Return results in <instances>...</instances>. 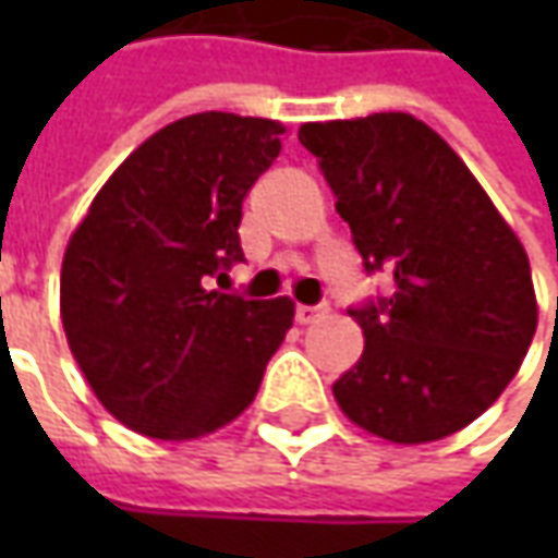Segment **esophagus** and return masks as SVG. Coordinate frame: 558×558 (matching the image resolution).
I'll list each match as a JSON object with an SVG mask.
<instances>
[{
	"mask_svg": "<svg viewBox=\"0 0 558 558\" xmlns=\"http://www.w3.org/2000/svg\"><path fill=\"white\" fill-rule=\"evenodd\" d=\"M323 307H307V304H298V311H294V319L301 323V326H311L316 319H323Z\"/></svg>",
	"mask_w": 558,
	"mask_h": 558,
	"instance_id": "obj_1",
	"label": "esophagus"
}]
</instances>
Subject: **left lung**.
<instances>
[{
	"mask_svg": "<svg viewBox=\"0 0 558 558\" xmlns=\"http://www.w3.org/2000/svg\"><path fill=\"white\" fill-rule=\"evenodd\" d=\"M298 140L332 185L363 267L395 272L391 298L351 311L366 344L332 385L341 413L391 444L460 432L504 395L537 329L519 235L413 114L304 123Z\"/></svg>",
	"mask_w": 558,
	"mask_h": 558,
	"instance_id": "8db88e82",
	"label": "left lung"
}]
</instances>
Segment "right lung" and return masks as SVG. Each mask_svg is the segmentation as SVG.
<instances>
[{
	"instance_id": "add662e5",
	"label": "right lung",
	"mask_w": 558,
	"mask_h": 558,
	"mask_svg": "<svg viewBox=\"0 0 558 558\" xmlns=\"http://www.w3.org/2000/svg\"><path fill=\"white\" fill-rule=\"evenodd\" d=\"M279 120H173L98 189L64 247L61 326L93 395L145 438L192 440L242 416L294 319L289 298L207 289L245 260L242 202L276 161Z\"/></svg>"
}]
</instances>
